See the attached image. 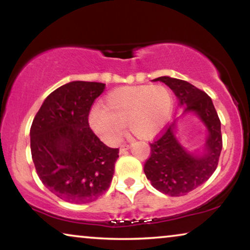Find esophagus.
I'll return each mask as SVG.
<instances>
[{"label":"esophagus","mask_w":250,"mask_h":250,"mask_svg":"<svg viewBox=\"0 0 250 250\" xmlns=\"http://www.w3.org/2000/svg\"><path fill=\"white\" fill-rule=\"evenodd\" d=\"M128 148H129V145H126V143H123V145L121 146V148H119V151H121V153H124Z\"/></svg>","instance_id":"esophagus-1"}]
</instances>
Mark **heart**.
<instances>
[{
	"label": "heart",
	"mask_w": 250,
	"mask_h": 250,
	"mask_svg": "<svg viewBox=\"0 0 250 250\" xmlns=\"http://www.w3.org/2000/svg\"><path fill=\"white\" fill-rule=\"evenodd\" d=\"M173 97L163 85H136L112 91L104 107L95 104L88 114V124L107 145L121 140L125 124L140 139H151L168 123Z\"/></svg>",
	"instance_id": "1"
}]
</instances>
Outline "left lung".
Segmentation results:
<instances>
[{
  "instance_id": "1",
  "label": "left lung",
  "mask_w": 250,
  "mask_h": 250,
  "mask_svg": "<svg viewBox=\"0 0 250 250\" xmlns=\"http://www.w3.org/2000/svg\"><path fill=\"white\" fill-rule=\"evenodd\" d=\"M153 81L165 83L186 105V111L199 116L208 128L206 152L194 157L186 152L174 135L175 123L165 126L160 134L150 143V156L145 163V174L152 187L170 197L186 196L197 189L216 169L222 151L221 121L211 99L186 81L162 76Z\"/></svg>"
}]
</instances>
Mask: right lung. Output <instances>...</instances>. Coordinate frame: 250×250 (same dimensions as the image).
<instances>
[{
	"instance_id": "1",
	"label": "right lung",
	"mask_w": 250,
	"mask_h": 250,
	"mask_svg": "<svg viewBox=\"0 0 250 250\" xmlns=\"http://www.w3.org/2000/svg\"><path fill=\"white\" fill-rule=\"evenodd\" d=\"M105 84L70 82L53 91L30 127L37 175L67 203L97 200L110 187L119 149L109 148L88 125V114Z\"/></svg>"
}]
</instances>
